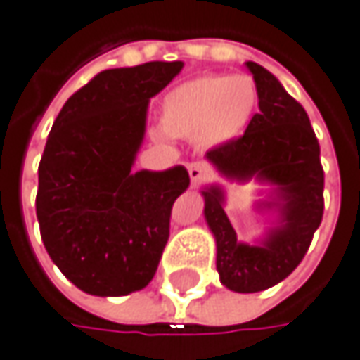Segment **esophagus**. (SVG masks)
<instances>
[{"label":"esophagus","mask_w":360,"mask_h":360,"mask_svg":"<svg viewBox=\"0 0 360 360\" xmlns=\"http://www.w3.org/2000/svg\"><path fill=\"white\" fill-rule=\"evenodd\" d=\"M207 174H208V166L205 164V162H190L188 164V176H190V180H192V184L200 182Z\"/></svg>","instance_id":"obj_1"}]
</instances>
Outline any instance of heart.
Wrapping results in <instances>:
<instances>
[{
  "instance_id": "b5f03b06",
  "label": "heart",
  "mask_w": 360,
  "mask_h": 360,
  "mask_svg": "<svg viewBox=\"0 0 360 360\" xmlns=\"http://www.w3.org/2000/svg\"><path fill=\"white\" fill-rule=\"evenodd\" d=\"M259 91L245 75H200L176 84L162 99L160 121L172 137H194L202 150L237 141L255 117Z\"/></svg>"
}]
</instances>
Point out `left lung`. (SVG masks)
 I'll list each match as a JSON object with an SVG mask.
<instances>
[{
    "label": "left lung",
    "mask_w": 360,
    "mask_h": 360,
    "mask_svg": "<svg viewBox=\"0 0 360 360\" xmlns=\"http://www.w3.org/2000/svg\"><path fill=\"white\" fill-rule=\"evenodd\" d=\"M259 91V113L233 143L207 152V160L235 182L269 184L257 210L276 212V223L255 245L237 241L225 212V192L200 190L205 219L217 241L221 283L239 294L267 290L285 279L304 259L324 212V172L320 146L308 113L263 66L247 63Z\"/></svg>",
    "instance_id": "left-lung-1"
}]
</instances>
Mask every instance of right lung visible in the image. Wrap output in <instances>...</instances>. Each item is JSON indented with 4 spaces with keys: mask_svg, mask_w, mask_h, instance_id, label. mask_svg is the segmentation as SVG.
<instances>
[{
    "mask_svg": "<svg viewBox=\"0 0 360 360\" xmlns=\"http://www.w3.org/2000/svg\"><path fill=\"white\" fill-rule=\"evenodd\" d=\"M184 63L103 70L64 103L38 168L36 217L46 251L79 290L127 296L143 290L170 237L184 166L134 172L148 105Z\"/></svg>",
    "mask_w": 360,
    "mask_h": 360,
    "instance_id": "add662e5",
    "label": "right lung"
}]
</instances>
